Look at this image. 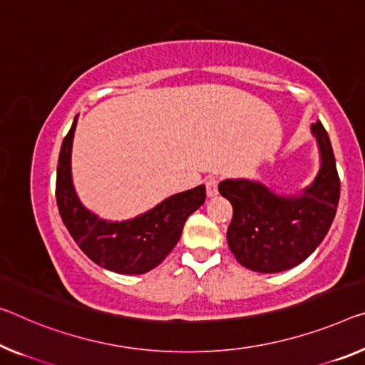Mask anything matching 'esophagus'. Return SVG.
I'll use <instances>...</instances> for the list:
<instances>
[{
  "mask_svg": "<svg viewBox=\"0 0 365 365\" xmlns=\"http://www.w3.org/2000/svg\"><path fill=\"white\" fill-rule=\"evenodd\" d=\"M205 190H207V195H209V197H214V195L218 194V179L215 176L207 178Z\"/></svg>",
  "mask_w": 365,
  "mask_h": 365,
  "instance_id": "esophagus-1",
  "label": "esophagus"
}]
</instances>
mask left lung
<instances>
[{
  "label": "left lung",
  "mask_w": 365,
  "mask_h": 365,
  "mask_svg": "<svg viewBox=\"0 0 365 365\" xmlns=\"http://www.w3.org/2000/svg\"><path fill=\"white\" fill-rule=\"evenodd\" d=\"M319 170L300 194L280 195L251 179H225L218 190L233 207L227 241L241 266L272 274L304 262L327 237L339 202V176L322 122L312 125Z\"/></svg>",
  "instance_id": "8db88e82"
}]
</instances>
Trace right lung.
Listing matches in <instances>:
<instances>
[{
  "instance_id": "1",
  "label": "right lung",
  "mask_w": 365,
  "mask_h": 365,
  "mask_svg": "<svg viewBox=\"0 0 365 365\" xmlns=\"http://www.w3.org/2000/svg\"><path fill=\"white\" fill-rule=\"evenodd\" d=\"M78 115L61 143L55 197L61 220L83 253L117 274H145L160 264L181 238L187 217L205 202V186L184 190L130 220L110 222L88 210L73 186L71 147Z\"/></svg>"
}]
</instances>
